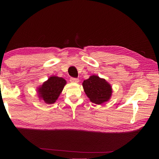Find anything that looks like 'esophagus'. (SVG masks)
<instances>
[{"label":"esophagus","instance_id":"34e87169","mask_svg":"<svg viewBox=\"0 0 159 159\" xmlns=\"http://www.w3.org/2000/svg\"><path fill=\"white\" fill-rule=\"evenodd\" d=\"M70 82L74 83H78L79 82V79H76V78H71L70 79Z\"/></svg>","mask_w":159,"mask_h":159}]
</instances>
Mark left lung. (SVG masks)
<instances>
[{
	"label": "left lung",
	"instance_id": "8db88e82",
	"mask_svg": "<svg viewBox=\"0 0 159 159\" xmlns=\"http://www.w3.org/2000/svg\"><path fill=\"white\" fill-rule=\"evenodd\" d=\"M83 87L91 102L102 104L109 101L112 96V87L104 79L97 75L90 76L83 83Z\"/></svg>",
	"mask_w": 159,
	"mask_h": 159
}]
</instances>
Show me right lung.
Segmentation results:
<instances>
[{
  "label": "right lung",
  "instance_id": "add662e5",
  "mask_svg": "<svg viewBox=\"0 0 159 159\" xmlns=\"http://www.w3.org/2000/svg\"><path fill=\"white\" fill-rule=\"evenodd\" d=\"M66 80L61 77L52 76L37 89L39 100L46 104L55 103L66 85Z\"/></svg>",
  "mask_w": 159,
  "mask_h": 159
}]
</instances>
